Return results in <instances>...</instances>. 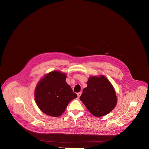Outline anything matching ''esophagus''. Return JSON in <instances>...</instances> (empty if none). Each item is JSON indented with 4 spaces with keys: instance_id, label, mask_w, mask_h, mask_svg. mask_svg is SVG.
Masks as SVG:
<instances>
[{
    "instance_id": "esophagus-1",
    "label": "esophagus",
    "mask_w": 149,
    "mask_h": 149,
    "mask_svg": "<svg viewBox=\"0 0 149 149\" xmlns=\"http://www.w3.org/2000/svg\"><path fill=\"white\" fill-rule=\"evenodd\" d=\"M81 92H79V93H77L78 97H80V96H81Z\"/></svg>"
}]
</instances>
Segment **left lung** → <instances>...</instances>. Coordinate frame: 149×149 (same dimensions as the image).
I'll list each match as a JSON object with an SVG mask.
<instances>
[{"instance_id":"1","label":"left lung","mask_w":149,"mask_h":149,"mask_svg":"<svg viewBox=\"0 0 149 149\" xmlns=\"http://www.w3.org/2000/svg\"><path fill=\"white\" fill-rule=\"evenodd\" d=\"M87 85L79 99L89 111L97 117L110 113L116 106L117 98L109 80L102 75L92 76L89 78Z\"/></svg>"}]
</instances>
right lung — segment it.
<instances>
[{"label":"right lung","instance_id":"right-lung-1","mask_svg":"<svg viewBox=\"0 0 149 149\" xmlns=\"http://www.w3.org/2000/svg\"><path fill=\"white\" fill-rule=\"evenodd\" d=\"M67 75L59 71H53L44 75L37 84L35 100L39 109L52 117H59L68 103L77 97L71 86L65 82Z\"/></svg>","mask_w":149,"mask_h":149}]
</instances>
